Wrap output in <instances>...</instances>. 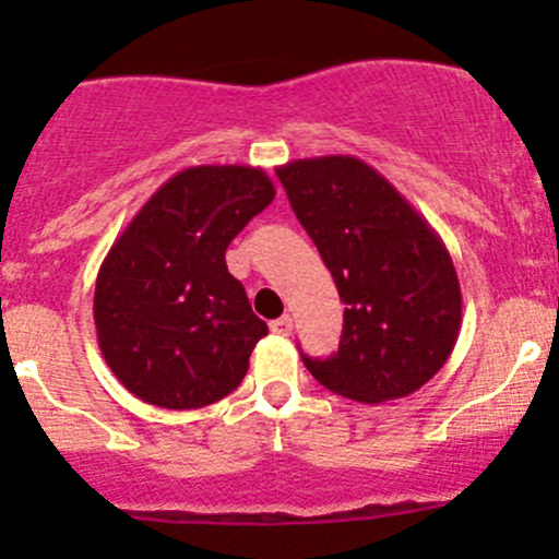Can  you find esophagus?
Returning <instances> with one entry per match:
<instances>
[{"label":"esophagus","mask_w":559,"mask_h":559,"mask_svg":"<svg viewBox=\"0 0 559 559\" xmlns=\"http://www.w3.org/2000/svg\"><path fill=\"white\" fill-rule=\"evenodd\" d=\"M270 330H273V335H281V337L292 335V319L289 316H281V319L270 321Z\"/></svg>","instance_id":"esophagus-1"}]
</instances>
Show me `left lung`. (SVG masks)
<instances>
[{
  "label": "left lung",
  "instance_id": "8db88e82",
  "mask_svg": "<svg viewBox=\"0 0 559 559\" xmlns=\"http://www.w3.org/2000/svg\"><path fill=\"white\" fill-rule=\"evenodd\" d=\"M275 173L346 302L337 352L302 354L306 368L359 403L425 386L454 352L462 324L460 281L443 240L362 159L316 156Z\"/></svg>",
  "mask_w": 559,
  "mask_h": 559
}]
</instances>
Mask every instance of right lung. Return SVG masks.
<instances>
[{
	"label": "right lung",
	"mask_w": 559,
	"mask_h": 559,
	"mask_svg": "<svg viewBox=\"0 0 559 559\" xmlns=\"http://www.w3.org/2000/svg\"><path fill=\"white\" fill-rule=\"evenodd\" d=\"M273 197V180L259 167H186L110 246L94 289V324L107 368L134 397L170 411L202 408L243 381L267 324L224 253Z\"/></svg>",
	"instance_id": "obj_1"
}]
</instances>
